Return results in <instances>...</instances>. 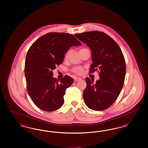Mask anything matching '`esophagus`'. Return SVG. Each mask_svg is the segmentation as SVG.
Returning <instances> with one entry per match:
<instances>
[{
  "instance_id": "1",
  "label": "esophagus",
  "mask_w": 148,
  "mask_h": 148,
  "mask_svg": "<svg viewBox=\"0 0 148 148\" xmlns=\"http://www.w3.org/2000/svg\"><path fill=\"white\" fill-rule=\"evenodd\" d=\"M81 79H82L81 77H75L74 79V80L75 81H78L81 80Z\"/></svg>"
}]
</instances>
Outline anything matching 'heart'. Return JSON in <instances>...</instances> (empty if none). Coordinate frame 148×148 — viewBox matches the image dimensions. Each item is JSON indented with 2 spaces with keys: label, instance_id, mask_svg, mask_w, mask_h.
Wrapping results in <instances>:
<instances>
[{
  "label": "heart",
  "instance_id": "1",
  "mask_svg": "<svg viewBox=\"0 0 148 148\" xmlns=\"http://www.w3.org/2000/svg\"><path fill=\"white\" fill-rule=\"evenodd\" d=\"M69 54H70V51H68L67 53H66V55H65V58H68V56H69ZM72 71H73V72H74V73H76V74H82V72H83V68L82 67H76L73 68V69H72Z\"/></svg>",
  "mask_w": 148,
  "mask_h": 148
}]
</instances>
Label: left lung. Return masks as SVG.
I'll use <instances>...</instances> for the list:
<instances>
[{
  "label": "left lung",
  "mask_w": 148,
  "mask_h": 148,
  "mask_svg": "<svg viewBox=\"0 0 148 148\" xmlns=\"http://www.w3.org/2000/svg\"><path fill=\"white\" fill-rule=\"evenodd\" d=\"M74 36L86 43L92 51L90 72L100 71L99 79L93 82L86 78L83 93L86 105L94 111H103L115 102L121 92L126 74V63L116 42L103 32H87Z\"/></svg>",
  "instance_id": "left-lung-1"
}]
</instances>
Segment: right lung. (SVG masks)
I'll return each mask as SVG.
<instances>
[{"label":"right lung","mask_w":148,"mask_h":148,"mask_svg":"<svg viewBox=\"0 0 148 148\" xmlns=\"http://www.w3.org/2000/svg\"><path fill=\"white\" fill-rule=\"evenodd\" d=\"M80 45L73 35L49 32L37 39L29 48L24 68L27 90L39 108L51 112L63 105L65 90L74 80L68 75L57 80L53 76V71L63 62L68 50Z\"/></svg>","instance_id":"obj_1"}]
</instances>
